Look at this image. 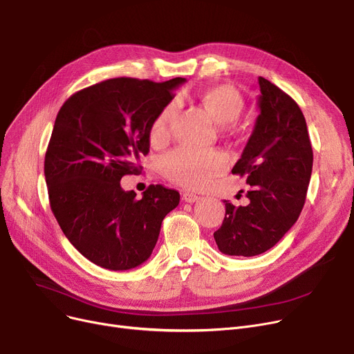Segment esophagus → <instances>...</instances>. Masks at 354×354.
Wrapping results in <instances>:
<instances>
[{"mask_svg": "<svg viewBox=\"0 0 354 354\" xmlns=\"http://www.w3.org/2000/svg\"><path fill=\"white\" fill-rule=\"evenodd\" d=\"M199 199H201V196H198V195L194 194V192H183V201H185V202L194 203V202H196V201H199Z\"/></svg>", "mask_w": 354, "mask_h": 354, "instance_id": "obj_1", "label": "esophagus"}]
</instances>
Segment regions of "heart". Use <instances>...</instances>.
Listing matches in <instances>:
<instances>
[{"label": "heart", "mask_w": 354, "mask_h": 354, "mask_svg": "<svg viewBox=\"0 0 354 354\" xmlns=\"http://www.w3.org/2000/svg\"><path fill=\"white\" fill-rule=\"evenodd\" d=\"M203 104L211 111L216 122L234 123L243 115L245 102L241 93L231 86H216L203 93ZM178 113V103L166 104L151 126V140L155 145L165 143L171 136V126ZM228 158L221 151H202L194 147H178L163 156L160 169L166 178L182 187L205 188L212 178L227 169Z\"/></svg>", "instance_id": "b5f03b06"}]
</instances>
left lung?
<instances>
[{"label":"left lung","instance_id":"1","mask_svg":"<svg viewBox=\"0 0 354 354\" xmlns=\"http://www.w3.org/2000/svg\"><path fill=\"white\" fill-rule=\"evenodd\" d=\"M259 115L232 174L251 189L248 205L225 202L214 232L221 252L254 257L272 248L299 219L313 171V149L301 109L287 93L258 77Z\"/></svg>","mask_w":354,"mask_h":354}]
</instances>
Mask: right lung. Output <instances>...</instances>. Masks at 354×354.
Listing matches in <instances>:
<instances>
[{
  "mask_svg": "<svg viewBox=\"0 0 354 354\" xmlns=\"http://www.w3.org/2000/svg\"><path fill=\"white\" fill-rule=\"evenodd\" d=\"M187 80L118 77L74 93L62 106L44 159L51 211L67 239L106 270H132L151 257L179 192L151 185L140 199L120 179L140 172L151 126Z\"/></svg>",
  "mask_w": 354,
  "mask_h": 354,
  "instance_id": "1",
  "label": "right lung"
}]
</instances>
